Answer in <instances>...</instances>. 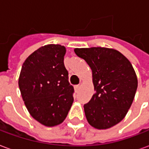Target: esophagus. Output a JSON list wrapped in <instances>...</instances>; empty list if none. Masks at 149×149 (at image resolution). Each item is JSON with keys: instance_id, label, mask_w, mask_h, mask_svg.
<instances>
[{"instance_id": "1", "label": "esophagus", "mask_w": 149, "mask_h": 149, "mask_svg": "<svg viewBox=\"0 0 149 149\" xmlns=\"http://www.w3.org/2000/svg\"><path fill=\"white\" fill-rule=\"evenodd\" d=\"M74 88H75V91H76V92H77V91L79 90V88H80V85H75Z\"/></svg>"}]
</instances>
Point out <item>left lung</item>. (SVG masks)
I'll list each match as a JSON object with an SVG mask.
<instances>
[{
    "label": "left lung",
    "instance_id": "8db88e82",
    "mask_svg": "<svg viewBox=\"0 0 149 149\" xmlns=\"http://www.w3.org/2000/svg\"><path fill=\"white\" fill-rule=\"evenodd\" d=\"M93 72L95 93L84 105L88 122L98 129H107L125 118L134 99L137 77L132 65L115 49L93 47L75 49Z\"/></svg>",
    "mask_w": 149,
    "mask_h": 149
}]
</instances>
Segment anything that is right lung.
I'll return each instance as SVG.
<instances>
[{"label":"right lung","instance_id":"right-lung-1","mask_svg":"<svg viewBox=\"0 0 149 149\" xmlns=\"http://www.w3.org/2000/svg\"><path fill=\"white\" fill-rule=\"evenodd\" d=\"M66 49L47 45L33 52L21 68L19 88L30 115L52 127L65 120L73 102L74 88L64 64Z\"/></svg>","mask_w":149,"mask_h":149}]
</instances>
